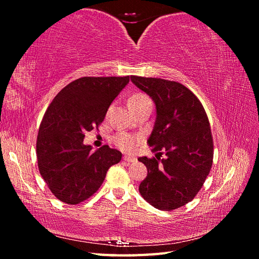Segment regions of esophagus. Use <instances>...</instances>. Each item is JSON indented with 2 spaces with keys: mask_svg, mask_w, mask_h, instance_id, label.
<instances>
[{
  "mask_svg": "<svg viewBox=\"0 0 259 259\" xmlns=\"http://www.w3.org/2000/svg\"><path fill=\"white\" fill-rule=\"evenodd\" d=\"M123 160L126 162H135L137 161V158H135L134 156H123Z\"/></svg>",
  "mask_w": 259,
  "mask_h": 259,
  "instance_id": "obj_1",
  "label": "esophagus"
}]
</instances>
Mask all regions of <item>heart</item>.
I'll return each mask as SVG.
<instances>
[{
	"label": "heart",
	"instance_id": "heart-1",
	"mask_svg": "<svg viewBox=\"0 0 259 259\" xmlns=\"http://www.w3.org/2000/svg\"><path fill=\"white\" fill-rule=\"evenodd\" d=\"M147 103H151V100L149 97L144 95V93H135V95L131 96L128 100V106L131 110L145 106ZM139 137L128 134H119L114 137V144L123 151L135 150L139 144Z\"/></svg>",
	"mask_w": 259,
	"mask_h": 259
}]
</instances>
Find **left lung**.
Here are the masks:
<instances>
[{"instance_id": "obj_1", "label": "left lung", "mask_w": 259, "mask_h": 259, "mask_svg": "<svg viewBox=\"0 0 259 259\" xmlns=\"http://www.w3.org/2000/svg\"><path fill=\"white\" fill-rule=\"evenodd\" d=\"M156 106V121L148 139L156 158L140 157L148 175L139 186L144 199L160 210H174L191 201L212 164L213 142L202 104L176 81L130 76ZM161 151L166 157L160 159Z\"/></svg>"}]
</instances>
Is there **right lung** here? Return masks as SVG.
<instances>
[{"instance_id": "1", "label": "right lung", "mask_w": 259, "mask_h": 259, "mask_svg": "<svg viewBox=\"0 0 259 259\" xmlns=\"http://www.w3.org/2000/svg\"><path fill=\"white\" fill-rule=\"evenodd\" d=\"M128 76H83L53 99L36 140L37 166L59 200L76 205L100 188L107 171L122 153L103 146L96 151L83 144L84 133L100 124Z\"/></svg>"}]
</instances>
